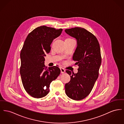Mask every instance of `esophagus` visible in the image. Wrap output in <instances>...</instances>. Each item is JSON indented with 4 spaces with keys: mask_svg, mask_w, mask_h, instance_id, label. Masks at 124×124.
<instances>
[{
    "mask_svg": "<svg viewBox=\"0 0 124 124\" xmlns=\"http://www.w3.org/2000/svg\"><path fill=\"white\" fill-rule=\"evenodd\" d=\"M60 71H61V73H64L66 72V70L62 67L60 68Z\"/></svg>",
    "mask_w": 124,
    "mask_h": 124,
    "instance_id": "esophagus-1",
    "label": "esophagus"
}]
</instances>
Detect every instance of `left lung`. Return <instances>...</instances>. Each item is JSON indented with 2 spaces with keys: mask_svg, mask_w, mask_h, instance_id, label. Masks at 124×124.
<instances>
[{
  "mask_svg": "<svg viewBox=\"0 0 124 124\" xmlns=\"http://www.w3.org/2000/svg\"><path fill=\"white\" fill-rule=\"evenodd\" d=\"M65 31L77 40L73 60L79 66L77 73L66 71L71 80L65 85V92L71 99L80 100L90 94L98 78L102 61L100 47L96 37L84 28L76 27Z\"/></svg>",
  "mask_w": 124,
  "mask_h": 124,
  "instance_id": "8db88e82",
  "label": "left lung"
}]
</instances>
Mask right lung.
Here are the masks:
<instances>
[{
  "mask_svg": "<svg viewBox=\"0 0 124 124\" xmlns=\"http://www.w3.org/2000/svg\"><path fill=\"white\" fill-rule=\"evenodd\" d=\"M62 30L40 26L30 32L24 42L20 54V74L25 90L33 97L40 98L47 95L51 83L60 74L58 66H45L44 57L50 52L53 40Z\"/></svg>",
  "mask_w": 124,
  "mask_h": 124,
  "instance_id": "obj_1",
  "label": "right lung"
}]
</instances>
